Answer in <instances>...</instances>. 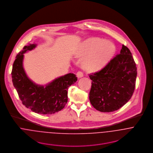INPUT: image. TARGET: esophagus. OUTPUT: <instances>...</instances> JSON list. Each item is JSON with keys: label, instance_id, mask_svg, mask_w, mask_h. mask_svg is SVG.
<instances>
[{"label": "esophagus", "instance_id": "esophagus-1", "mask_svg": "<svg viewBox=\"0 0 153 153\" xmlns=\"http://www.w3.org/2000/svg\"><path fill=\"white\" fill-rule=\"evenodd\" d=\"M76 76L78 78H81L82 77H83V73L82 71H77V73H76Z\"/></svg>", "mask_w": 153, "mask_h": 153}]
</instances>
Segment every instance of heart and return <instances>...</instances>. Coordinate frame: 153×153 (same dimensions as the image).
Returning a JSON list of instances; mask_svg holds the SVG:
<instances>
[{
    "instance_id": "heart-1",
    "label": "heart",
    "mask_w": 153,
    "mask_h": 153,
    "mask_svg": "<svg viewBox=\"0 0 153 153\" xmlns=\"http://www.w3.org/2000/svg\"><path fill=\"white\" fill-rule=\"evenodd\" d=\"M115 50V46L110 42L102 43V40L99 39H90L83 42L77 56L81 57L88 54L83 62V66L87 70L95 71L108 63Z\"/></svg>"
}]
</instances>
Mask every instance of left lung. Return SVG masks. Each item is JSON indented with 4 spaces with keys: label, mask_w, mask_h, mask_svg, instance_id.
<instances>
[{
    "label": "left lung",
    "mask_w": 153,
    "mask_h": 153,
    "mask_svg": "<svg viewBox=\"0 0 153 153\" xmlns=\"http://www.w3.org/2000/svg\"><path fill=\"white\" fill-rule=\"evenodd\" d=\"M137 68L130 51L122 46L120 53L102 70L89 74L91 105L102 112L119 110L131 98L136 86Z\"/></svg>",
    "instance_id": "1"
}]
</instances>
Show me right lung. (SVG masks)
<instances>
[{"instance_id":"obj_1","label":"right lung","mask_w":153,"mask_h":153,"mask_svg":"<svg viewBox=\"0 0 153 153\" xmlns=\"http://www.w3.org/2000/svg\"><path fill=\"white\" fill-rule=\"evenodd\" d=\"M36 46L35 44L25 46L17 54L11 73L12 82L26 107L38 114H54L65 107L68 100V87L74 84L77 78L73 73H68L45 87L36 85L27 77L23 68V54Z\"/></svg>"}]
</instances>
